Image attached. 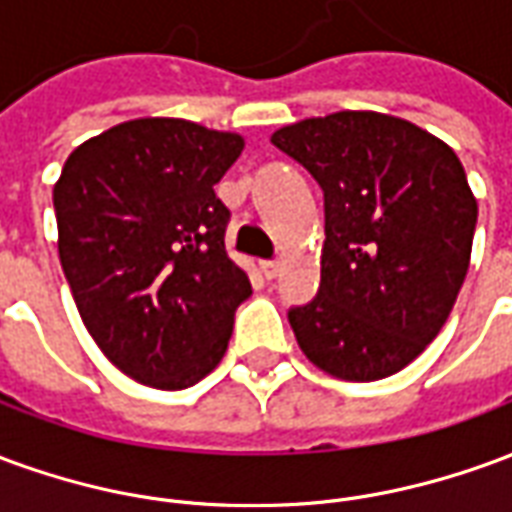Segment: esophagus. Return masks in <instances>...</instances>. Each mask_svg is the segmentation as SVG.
<instances>
[{
    "mask_svg": "<svg viewBox=\"0 0 512 512\" xmlns=\"http://www.w3.org/2000/svg\"><path fill=\"white\" fill-rule=\"evenodd\" d=\"M260 274L266 279H274L279 274V263L277 260H260Z\"/></svg>",
    "mask_w": 512,
    "mask_h": 512,
    "instance_id": "1",
    "label": "esophagus"
}]
</instances>
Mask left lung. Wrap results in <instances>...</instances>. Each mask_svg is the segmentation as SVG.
Listing matches in <instances>:
<instances>
[{
  "instance_id": "8db88e82",
  "label": "left lung",
  "mask_w": 512,
  "mask_h": 512,
  "mask_svg": "<svg viewBox=\"0 0 512 512\" xmlns=\"http://www.w3.org/2000/svg\"><path fill=\"white\" fill-rule=\"evenodd\" d=\"M271 142L323 189L318 296L288 312L296 343L343 381L395 376L441 332L472 257L477 200L447 142L403 117L334 112Z\"/></svg>"
}]
</instances>
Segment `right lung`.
Returning <instances> with one entry per match:
<instances>
[{
  "label": "right lung",
  "mask_w": 512,
  "mask_h": 512,
  "mask_svg": "<svg viewBox=\"0 0 512 512\" xmlns=\"http://www.w3.org/2000/svg\"><path fill=\"white\" fill-rule=\"evenodd\" d=\"M244 136L139 117L87 139L54 183L57 249L104 356L153 389H186L222 362L252 293L227 257L230 211L213 186Z\"/></svg>",
  "instance_id": "right-lung-1"
}]
</instances>
